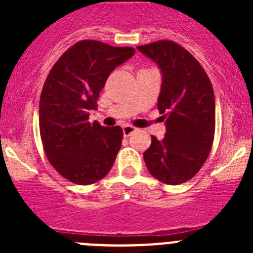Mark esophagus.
<instances>
[{"label":"esophagus","instance_id":"obj_1","mask_svg":"<svg viewBox=\"0 0 253 253\" xmlns=\"http://www.w3.org/2000/svg\"><path fill=\"white\" fill-rule=\"evenodd\" d=\"M135 130H137V128L133 126V125H129V124L123 125V134H124V137H129V135H130L131 133H134Z\"/></svg>","mask_w":253,"mask_h":253}]
</instances>
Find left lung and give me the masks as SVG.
<instances>
[{
  "label": "left lung",
  "mask_w": 253,
  "mask_h": 253,
  "mask_svg": "<svg viewBox=\"0 0 253 253\" xmlns=\"http://www.w3.org/2000/svg\"><path fill=\"white\" fill-rule=\"evenodd\" d=\"M162 72L157 107L166 120L163 139L152 137L143 158L161 182L178 185L199 172L213 146L215 101L211 82L198 59L172 40L137 46Z\"/></svg>",
  "instance_id": "8db88e82"
}]
</instances>
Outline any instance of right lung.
<instances>
[{"mask_svg": "<svg viewBox=\"0 0 253 253\" xmlns=\"http://www.w3.org/2000/svg\"><path fill=\"white\" fill-rule=\"evenodd\" d=\"M134 53L131 46L80 40L51 67L40 95V138L51 166L71 182L93 184L113 167L123 129L90 123L88 116L107 77Z\"/></svg>", "mask_w": 253, "mask_h": 253, "instance_id": "1", "label": "right lung"}]
</instances>
